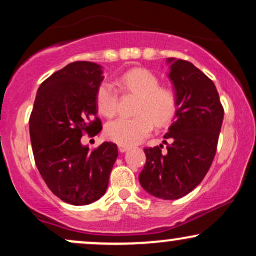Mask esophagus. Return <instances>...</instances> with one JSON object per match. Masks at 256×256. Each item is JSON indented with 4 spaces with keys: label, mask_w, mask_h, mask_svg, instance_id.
<instances>
[{
    "label": "esophagus",
    "mask_w": 256,
    "mask_h": 256,
    "mask_svg": "<svg viewBox=\"0 0 256 256\" xmlns=\"http://www.w3.org/2000/svg\"><path fill=\"white\" fill-rule=\"evenodd\" d=\"M128 148H130L128 146H124V144H119L118 146V149H119L120 152H124L126 150H128Z\"/></svg>",
    "instance_id": "34e87169"
}]
</instances>
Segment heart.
<instances>
[{
    "label": "heart",
    "instance_id": "b5f03b06",
    "mask_svg": "<svg viewBox=\"0 0 256 256\" xmlns=\"http://www.w3.org/2000/svg\"><path fill=\"white\" fill-rule=\"evenodd\" d=\"M116 86L122 94H134L138 98L132 118L120 116L108 122L104 134L108 140L124 146L142 142L150 134L154 124L165 126L177 110V96L168 86H161L154 73L146 68H132L116 79ZM119 92L108 82L96 90V107L100 114L110 118L118 110Z\"/></svg>",
    "mask_w": 256,
    "mask_h": 256
}]
</instances>
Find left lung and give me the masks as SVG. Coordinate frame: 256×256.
Here are the masks:
<instances>
[{
    "mask_svg": "<svg viewBox=\"0 0 256 256\" xmlns=\"http://www.w3.org/2000/svg\"><path fill=\"white\" fill-rule=\"evenodd\" d=\"M168 62L177 96L176 119L164 136L165 152L162 144L144 149L140 183L155 198L177 200L192 192L212 165L224 108L216 85L198 67L180 58Z\"/></svg>",
    "mask_w": 256,
    "mask_h": 256,
    "instance_id": "left-lung-1",
    "label": "left lung"
}]
</instances>
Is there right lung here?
<instances>
[{"instance_id":"1","label":"right lung","mask_w":256,"mask_h":256,"mask_svg":"<svg viewBox=\"0 0 256 256\" xmlns=\"http://www.w3.org/2000/svg\"><path fill=\"white\" fill-rule=\"evenodd\" d=\"M101 66L76 61L40 84L30 116L34 162L52 192L70 204L83 206L104 196L118 156V146L104 142L89 152L84 134L94 137L102 122L96 114Z\"/></svg>"}]
</instances>
